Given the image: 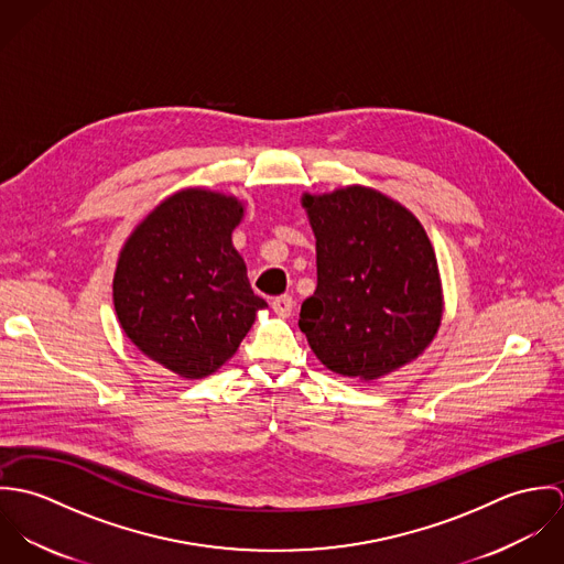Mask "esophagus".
Returning a JSON list of instances; mask_svg holds the SVG:
<instances>
[{
    "mask_svg": "<svg viewBox=\"0 0 564 564\" xmlns=\"http://www.w3.org/2000/svg\"><path fill=\"white\" fill-rule=\"evenodd\" d=\"M293 306H295V302H293L291 295H280V297H275V300L271 302V308H273V313H275L278 317H291Z\"/></svg>",
    "mask_w": 564,
    "mask_h": 564,
    "instance_id": "34e87169",
    "label": "esophagus"
}]
</instances>
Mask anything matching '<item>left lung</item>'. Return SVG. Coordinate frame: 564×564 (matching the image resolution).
<instances>
[{
	"instance_id": "8db88e82",
	"label": "left lung",
	"mask_w": 564,
	"mask_h": 564,
	"mask_svg": "<svg viewBox=\"0 0 564 564\" xmlns=\"http://www.w3.org/2000/svg\"><path fill=\"white\" fill-rule=\"evenodd\" d=\"M317 239V291L300 329L323 365L378 380L412 362L443 317L436 256L419 219L369 186L304 193Z\"/></svg>"
}]
</instances>
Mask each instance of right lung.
Returning a JSON list of instances; mask_svg holds the SVG:
<instances>
[{"instance_id":"obj_1","label":"right lung","mask_w":564,"mask_h":564,"mask_svg":"<svg viewBox=\"0 0 564 564\" xmlns=\"http://www.w3.org/2000/svg\"><path fill=\"white\" fill-rule=\"evenodd\" d=\"M242 215L245 204L232 195L184 188L161 202L119 253L117 319L148 358L180 378L215 373L267 308L232 245Z\"/></svg>"}]
</instances>
